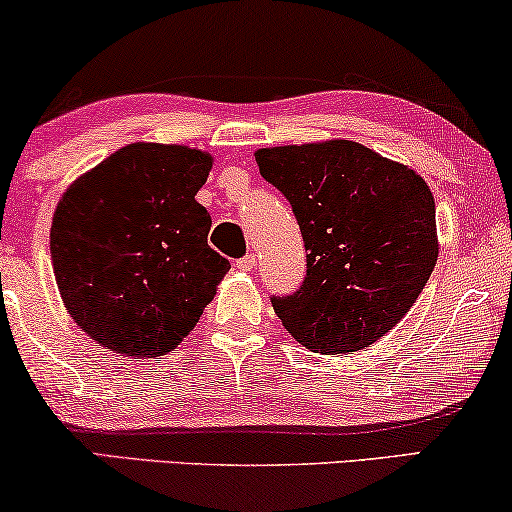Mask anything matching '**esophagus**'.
I'll use <instances>...</instances> for the list:
<instances>
[{"instance_id": "obj_1", "label": "esophagus", "mask_w": 512, "mask_h": 512, "mask_svg": "<svg viewBox=\"0 0 512 512\" xmlns=\"http://www.w3.org/2000/svg\"><path fill=\"white\" fill-rule=\"evenodd\" d=\"M254 265H256V256L254 254H247V256L240 258V261L235 263V268L242 270V272H249L251 268H254Z\"/></svg>"}]
</instances>
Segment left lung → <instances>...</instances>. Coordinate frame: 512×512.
Returning <instances> with one entry per match:
<instances>
[{"label":"left lung","instance_id":"8db88e82","mask_svg":"<svg viewBox=\"0 0 512 512\" xmlns=\"http://www.w3.org/2000/svg\"><path fill=\"white\" fill-rule=\"evenodd\" d=\"M254 157L291 202L308 251L301 289L272 298L284 329L313 353L369 348L409 313L437 263L428 183L343 138L261 148Z\"/></svg>","mask_w":512,"mask_h":512}]
</instances>
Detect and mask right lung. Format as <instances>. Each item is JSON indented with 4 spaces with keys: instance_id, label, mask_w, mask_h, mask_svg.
Masks as SVG:
<instances>
[{
    "instance_id": "right-lung-1",
    "label": "right lung",
    "mask_w": 512,
    "mask_h": 512,
    "mask_svg": "<svg viewBox=\"0 0 512 512\" xmlns=\"http://www.w3.org/2000/svg\"><path fill=\"white\" fill-rule=\"evenodd\" d=\"M214 157L188 145L131 143L68 185L49 247L63 305L112 353L167 355L216 296L228 258L207 244L197 202Z\"/></svg>"
}]
</instances>
